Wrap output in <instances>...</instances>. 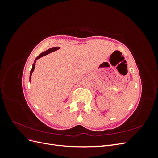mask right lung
Returning a JSON list of instances; mask_svg holds the SVG:
<instances>
[{
    "mask_svg": "<svg viewBox=\"0 0 158 158\" xmlns=\"http://www.w3.org/2000/svg\"><path fill=\"white\" fill-rule=\"evenodd\" d=\"M59 49H60V47H52V48L49 49L48 50H47L46 51H45V52H42V53H41L39 56H38L37 57V58H36V59H35V60L34 63L33 64L32 69H31V72H30V80H31V76L32 73L33 72V70H34V69H35V63H36V60H37L38 59H40V58H41V57L44 56H45V55H48L49 53H50V52H52V51H55L58 50Z\"/></svg>",
    "mask_w": 158,
    "mask_h": 158,
    "instance_id": "right-lung-1",
    "label": "right lung"
}]
</instances>
